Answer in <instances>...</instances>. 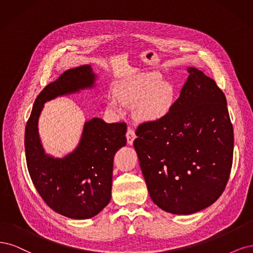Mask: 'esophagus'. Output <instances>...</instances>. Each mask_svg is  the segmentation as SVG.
Returning <instances> with one entry per match:
<instances>
[{"label":"esophagus","instance_id":"esophagus-1","mask_svg":"<svg viewBox=\"0 0 253 253\" xmlns=\"http://www.w3.org/2000/svg\"><path fill=\"white\" fill-rule=\"evenodd\" d=\"M126 137H127V143H128L129 145H132V144H133V141H134V138L136 137L134 130L131 129V128H128L127 132H126Z\"/></svg>","mask_w":253,"mask_h":253}]
</instances>
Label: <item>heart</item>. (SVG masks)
Segmentation results:
<instances>
[{
  "mask_svg": "<svg viewBox=\"0 0 253 253\" xmlns=\"http://www.w3.org/2000/svg\"><path fill=\"white\" fill-rule=\"evenodd\" d=\"M119 100L128 106L137 105L135 116L141 121L156 122L164 119L172 110L176 100L175 88L170 83H162L154 75H143L120 83L116 89ZM109 108L119 111L115 101Z\"/></svg>",
  "mask_w": 253,
  "mask_h": 253,
  "instance_id": "heart-1",
  "label": "heart"
}]
</instances>
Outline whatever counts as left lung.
Instances as JSON below:
<instances>
[{
	"mask_svg": "<svg viewBox=\"0 0 253 253\" xmlns=\"http://www.w3.org/2000/svg\"><path fill=\"white\" fill-rule=\"evenodd\" d=\"M188 72L169 115L138 125L133 142L151 200L173 214L212 205L225 190L233 159L224 92L203 71Z\"/></svg>",
	"mask_w": 253,
	"mask_h": 253,
	"instance_id": "1",
	"label": "left lung"
}]
</instances>
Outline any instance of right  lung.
Masks as SVG:
<instances>
[{
  "mask_svg": "<svg viewBox=\"0 0 253 253\" xmlns=\"http://www.w3.org/2000/svg\"><path fill=\"white\" fill-rule=\"evenodd\" d=\"M94 80L90 65L65 71L38 95L25 128L26 163L37 191L55 212L75 219L90 218L110 202L113 158L126 145L127 125L108 124L99 118L89 120L75 151L54 159L44 152L38 121L44 103L90 88Z\"/></svg>",
  "mask_w": 253,
  "mask_h": 253,
  "instance_id": "add662e5",
  "label": "right lung"
}]
</instances>
